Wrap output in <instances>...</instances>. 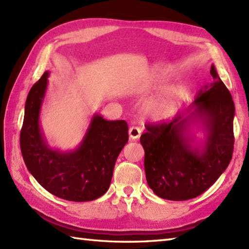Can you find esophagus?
<instances>
[{
	"instance_id": "esophagus-1",
	"label": "esophagus",
	"mask_w": 249,
	"mask_h": 249,
	"mask_svg": "<svg viewBox=\"0 0 249 249\" xmlns=\"http://www.w3.org/2000/svg\"><path fill=\"white\" fill-rule=\"evenodd\" d=\"M128 134H129V138L136 140L138 139L140 135H141V129L139 127H137V126H131L128 130Z\"/></svg>"
}]
</instances>
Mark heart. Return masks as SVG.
Segmentation results:
<instances>
[{
    "mask_svg": "<svg viewBox=\"0 0 249 249\" xmlns=\"http://www.w3.org/2000/svg\"><path fill=\"white\" fill-rule=\"evenodd\" d=\"M168 89L169 84L160 79H147L140 83L136 94L140 98H147L142 104V114L153 120H165L176 113L178 98L176 94L167 91Z\"/></svg>",
    "mask_w": 249,
    "mask_h": 249,
    "instance_id": "1",
    "label": "heart"
}]
</instances>
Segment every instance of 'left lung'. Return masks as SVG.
Listing matches in <instances>:
<instances>
[{
	"label": "left lung",
	"mask_w": 249,
	"mask_h": 249,
	"mask_svg": "<svg viewBox=\"0 0 249 249\" xmlns=\"http://www.w3.org/2000/svg\"><path fill=\"white\" fill-rule=\"evenodd\" d=\"M213 81L171 122L147 125L140 142L149 187L158 197L183 201L198 197L217 181L233 153L234 103L214 64ZM201 129L202 140L193 133ZM197 129V128H196Z\"/></svg>",
	"instance_id": "1"
}]
</instances>
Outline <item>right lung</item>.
<instances>
[{"instance_id": "right-lung-1", "label": "right lung", "mask_w": 249, "mask_h": 249, "mask_svg": "<svg viewBox=\"0 0 249 249\" xmlns=\"http://www.w3.org/2000/svg\"><path fill=\"white\" fill-rule=\"evenodd\" d=\"M50 71L30 89L24 107L20 147L26 168L46 190L68 201L84 202L107 192L122 149L128 141L124 120L107 121L95 113L75 150L51 147L40 125V111Z\"/></svg>"}]
</instances>
